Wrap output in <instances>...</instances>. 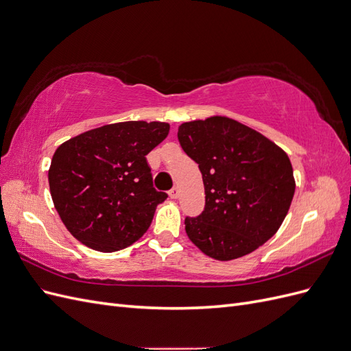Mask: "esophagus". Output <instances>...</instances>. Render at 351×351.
Returning <instances> with one entry per match:
<instances>
[{"mask_svg": "<svg viewBox=\"0 0 351 351\" xmlns=\"http://www.w3.org/2000/svg\"><path fill=\"white\" fill-rule=\"evenodd\" d=\"M180 196V190L178 187H173L171 190H169V197L171 199H177Z\"/></svg>", "mask_w": 351, "mask_h": 351, "instance_id": "34e87169", "label": "esophagus"}]
</instances>
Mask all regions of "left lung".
Masks as SVG:
<instances>
[{
  "label": "left lung",
  "instance_id": "1",
  "mask_svg": "<svg viewBox=\"0 0 351 351\" xmlns=\"http://www.w3.org/2000/svg\"><path fill=\"white\" fill-rule=\"evenodd\" d=\"M183 151L199 164L205 209L184 219L193 244L217 261L249 254L281 227L295 190L290 158L259 132L228 117L183 123Z\"/></svg>",
  "mask_w": 351,
  "mask_h": 351
}]
</instances>
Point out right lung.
Wrapping results in <instances>:
<instances>
[{"instance_id":"right-lung-1","label":"right lung","mask_w":351,"mask_h":351,"mask_svg":"<svg viewBox=\"0 0 351 351\" xmlns=\"http://www.w3.org/2000/svg\"><path fill=\"white\" fill-rule=\"evenodd\" d=\"M169 124L124 121L84 132L57 147L48 171L52 202L73 237L110 253L139 240L168 197L154 187L146 155Z\"/></svg>"}]
</instances>
